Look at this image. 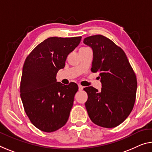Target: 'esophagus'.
<instances>
[{"label":"esophagus","mask_w":152,"mask_h":152,"mask_svg":"<svg viewBox=\"0 0 152 152\" xmlns=\"http://www.w3.org/2000/svg\"><path fill=\"white\" fill-rule=\"evenodd\" d=\"M83 86H81L80 85H78V89H79V91H82L83 89Z\"/></svg>","instance_id":"esophagus-1"}]
</instances>
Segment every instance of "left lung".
<instances>
[{"label":"left lung","mask_w":152,"mask_h":152,"mask_svg":"<svg viewBox=\"0 0 152 152\" xmlns=\"http://www.w3.org/2000/svg\"><path fill=\"white\" fill-rule=\"evenodd\" d=\"M83 42L93 50L91 71L99 72L102 91L88 86L85 103L93 123L114 128L122 123L133 108L137 82L135 74L124 50L102 35L85 38Z\"/></svg>","instance_id":"1"}]
</instances>
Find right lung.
<instances>
[{"label": "right lung", "mask_w": 152, "mask_h": 152, "mask_svg": "<svg viewBox=\"0 0 152 152\" xmlns=\"http://www.w3.org/2000/svg\"><path fill=\"white\" fill-rule=\"evenodd\" d=\"M81 37H50L37 46L24 62L20 96L31 122L40 131L50 132L64 126L69 118L78 86L57 82V73L66 65Z\"/></svg>", "instance_id": "right-lung-1"}]
</instances>
